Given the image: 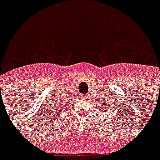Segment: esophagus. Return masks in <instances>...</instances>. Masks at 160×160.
Wrapping results in <instances>:
<instances>
[{
	"instance_id": "obj_1",
	"label": "esophagus",
	"mask_w": 160,
	"mask_h": 160,
	"mask_svg": "<svg viewBox=\"0 0 160 160\" xmlns=\"http://www.w3.org/2000/svg\"><path fill=\"white\" fill-rule=\"evenodd\" d=\"M88 94H83V95H82V98H83V99H87V98H88Z\"/></svg>"
}]
</instances>
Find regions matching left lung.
<instances>
[{
  "mask_svg": "<svg viewBox=\"0 0 160 160\" xmlns=\"http://www.w3.org/2000/svg\"><path fill=\"white\" fill-rule=\"evenodd\" d=\"M112 103V102L110 101V100L108 99V98H107V100H106V102H101V109L102 110V111H111V109H118V114L120 113V110H122V107H120V106H118V104H114V105H112L111 104Z\"/></svg>",
  "mask_w": 160,
  "mask_h": 160,
  "instance_id": "8db88e82",
  "label": "left lung"
}]
</instances>
